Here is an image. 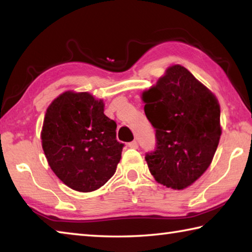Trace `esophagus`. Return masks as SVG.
<instances>
[{"mask_svg":"<svg viewBox=\"0 0 252 252\" xmlns=\"http://www.w3.org/2000/svg\"><path fill=\"white\" fill-rule=\"evenodd\" d=\"M127 147L131 148V149H138V142L136 141H132L129 144H127Z\"/></svg>","mask_w":252,"mask_h":252,"instance_id":"esophagus-1","label":"esophagus"}]
</instances>
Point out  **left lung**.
Masks as SVG:
<instances>
[{
  "label": "left lung",
  "mask_w": 252,
  "mask_h": 252,
  "mask_svg": "<svg viewBox=\"0 0 252 252\" xmlns=\"http://www.w3.org/2000/svg\"><path fill=\"white\" fill-rule=\"evenodd\" d=\"M142 99L156 129L155 150L146 153L149 170L161 185L185 189L202 176L218 148V101L181 65L169 67Z\"/></svg>",
  "instance_id": "left-lung-1"
}]
</instances>
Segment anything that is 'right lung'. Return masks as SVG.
<instances>
[{"label": "right lung", "instance_id": "right-lung-1", "mask_svg": "<svg viewBox=\"0 0 252 252\" xmlns=\"http://www.w3.org/2000/svg\"><path fill=\"white\" fill-rule=\"evenodd\" d=\"M102 100L88 92H65L46 110L41 139L51 169L63 183L90 192L116 172L125 144Z\"/></svg>", "mask_w": 252, "mask_h": 252}]
</instances>
